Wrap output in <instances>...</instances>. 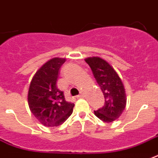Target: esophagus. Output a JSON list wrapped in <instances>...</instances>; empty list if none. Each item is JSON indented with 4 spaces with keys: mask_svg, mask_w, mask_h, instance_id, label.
I'll return each mask as SVG.
<instances>
[{
    "mask_svg": "<svg viewBox=\"0 0 158 158\" xmlns=\"http://www.w3.org/2000/svg\"><path fill=\"white\" fill-rule=\"evenodd\" d=\"M83 97H84V93H81L79 95H77V98H83Z\"/></svg>",
    "mask_w": 158,
    "mask_h": 158,
    "instance_id": "1",
    "label": "esophagus"
}]
</instances>
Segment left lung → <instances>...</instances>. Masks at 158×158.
<instances>
[{
	"instance_id": "left-lung-1",
	"label": "left lung",
	"mask_w": 158,
	"mask_h": 158,
	"mask_svg": "<svg viewBox=\"0 0 158 158\" xmlns=\"http://www.w3.org/2000/svg\"><path fill=\"white\" fill-rule=\"evenodd\" d=\"M99 85L105 98L104 106L94 111V114L103 122L110 123L121 115L126 105V95L122 81L108 62L99 57L85 60Z\"/></svg>"
}]
</instances>
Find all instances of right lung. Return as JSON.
<instances>
[{
	"label": "right lung",
	"instance_id": "1",
	"mask_svg": "<svg viewBox=\"0 0 158 158\" xmlns=\"http://www.w3.org/2000/svg\"><path fill=\"white\" fill-rule=\"evenodd\" d=\"M65 59L53 58L37 71L31 81L27 101L30 111L39 121L48 127L59 126L73 112L74 103L66 102L56 81Z\"/></svg>",
	"mask_w": 158,
	"mask_h": 158
}]
</instances>
